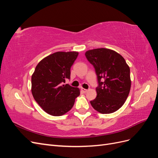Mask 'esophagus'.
<instances>
[{
  "mask_svg": "<svg viewBox=\"0 0 158 158\" xmlns=\"http://www.w3.org/2000/svg\"><path fill=\"white\" fill-rule=\"evenodd\" d=\"M81 90H82V92L83 93H86L87 91H88V89H84V88H81Z\"/></svg>",
  "mask_w": 158,
  "mask_h": 158,
  "instance_id": "obj_1",
  "label": "esophagus"
}]
</instances>
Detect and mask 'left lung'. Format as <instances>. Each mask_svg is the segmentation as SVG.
I'll list each match as a JSON object with an SVG mask.
<instances>
[{
    "label": "left lung",
    "instance_id": "8db88e82",
    "mask_svg": "<svg viewBox=\"0 0 158 158\" xmlns=\"http://www.w3.org/2000/svg\"><path fill=\"white\" fill-rule=\"evenodd\" d=\"M85 56L97 74V97L90 103L102 114L114 113L120 109L130 92V68L118 52L106 48L85 52Z\"/></svg>",
    "mask_w": 158,
    "mask_h": 158
}]
</instances>
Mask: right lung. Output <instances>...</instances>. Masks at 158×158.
<instances>
[{
    "instance_id": "1",
    "label": "right lung",
    "mask_w": 158,
    "mask_h": 158,
    "mask_svg": "<svg viewBox=\"0 0 158 158\" xmlns=\"http://www.w3.org/2000/svg\"><path fill=\"white\" fill-rule=\"evenodd\" d=\"M76 51L54 52L43 59L31 76V93L36 102L52 116H61L73 107L80 94L78 88L63 84L70 79Z\"/></svg>"
}]
</instances>
